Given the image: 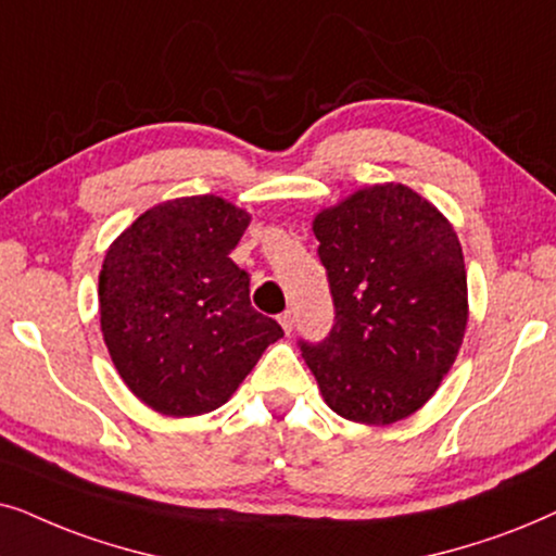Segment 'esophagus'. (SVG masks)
<instances>
[{"mask_svg":"<svg viewBox=\"0 0 556 556\" xmlns=\"http://www.w3.org/2000/svg\"><path fill=\"white\" fill-rule=\"evenodd\" d=\"M279 323H282L285 332H292V328H294V313H292V309H285V313L279 315Z\"/></svg>","mask_w":556,"mask_h":556,"instance_id":"obj_1","label":"esophagus"}]
</instances>
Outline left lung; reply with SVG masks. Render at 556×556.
<instances>
[{
	"instance_id": "left-lung-1",
	"label": "left lung",
	"mask_w": 556,
	"mask_h": 556,
	"mask_svg": "<svg viewBox=\"0 0 556 556\" xmlns=\"http://www.w3.org/2000/svg\"><path fill=\"white\" fill-rule=\"evenodd\" d=\"M336 320L298 340L340 417L391 425L434 394L468 325L463 249L447 218L404 185H374L317 213Z\"/></svg>"
}]
</instances>
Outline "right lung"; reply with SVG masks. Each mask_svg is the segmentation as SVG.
<instances>
[{
    "label": "right lung",
    "instance_id": "1",
    "mask_svg": "<svg viewBox=\"0 0 556 556\" xmlns=\"http://www.w3.org/2000/svg\"><path fill=\"white\" fill-rule=\"evenodd\" d=\"M249 213L216 195L142 213L111 243L99 277L101 330L118 376L154 412L218 409L285 336L249 300L231 251Z\"/></svg>",
    "mask_w": 556,
    "mask_h": 556
}]
</instances>
